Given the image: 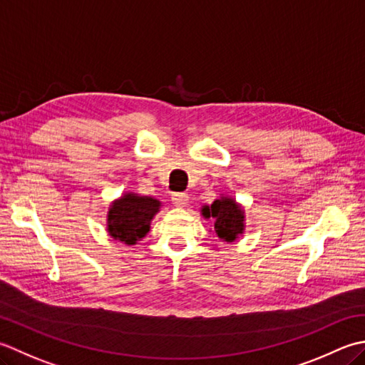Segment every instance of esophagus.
<instances>
[{"label":"esophagus","mask_w":365,"mask_h":365,"mask_svg":"<svg viewBox=\"0 0 365 365\" xmlns=\"http://www.w3.org/2000/svg\"><path fill=\"white\" fill-rule=\"evenodd\" d=\"M172 202H173L175 206L182 207V206L187 205L189 195H187V193H184V192H175L173 195H172Z\"/></svg>","instance_id":"34e87169"}]
</instances>
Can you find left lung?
<instances>
[{
    "label": "left lung",
    "instance_id": "left-lung-1",
    "mask_svg": "<svg viewBox=\"0 0 365 365\" xmlns=\"http://www.w3.org/2000/svg\"><path fill=\"white\" fill-rule=\"evenodd\" d=\"M203 215L205 217L215 219L214 230L220 240L232 242L236 240L237 235L242 233L244 215L241 207L233 200H215L211 206L203 207Z\"/></svg>",
    "mask_w": 365,
    "mask_h": 365
}]
</instances>
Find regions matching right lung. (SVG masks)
Listing matches in <instances>:
<instances>
[{
    "instance_id": "obj_1",
    "label": "right lung",
    "mask_w": 365,
    "mask_h": 365,
    "mask_svg": "<svg viewBox=\"0 0 365 365\" xmlns=\"http://www.w3.org/2000/svg\"><path fill=\"white\" fill-rule=\"evenodd\" d=\"M160 203L150 197L128 193L108 211V232L118 241L135 244L137 240L150 232L153 215L159 211Z\"/></svg>"
}]
</instances>
